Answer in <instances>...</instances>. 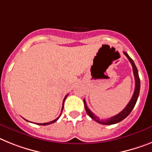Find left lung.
Masks as SVG:
<instances>
[{"mask_svg": "<svg viewBox=\"0 0 152 152\" xmlns=\"http://www.w3.org/2000/svg\"><path fill=\"white\" fill-rule=\"evenodd\" d=\"M124 54L125 56L128 58V59L129 60V61L131 62L132 64V67H133V73H134V80H135V88H134V94H133V96H132V99L130 100V102H128V104H127V106L124 107V109L122 111H121L120 113L118 114V115H115V116L111 117L110 118L106 119V120H100L99 118L98 117L96 116L95 115L92 113L91 111H90L88 106L86 104V102H85V100L84 99V104H85V110H86L87 114L89 115V116L93 120H94L97 122L100 123V124H116V123H118L120 121H121L122 120H124L126 117H128L129 115V114L132 112V109L134 108V105H135L136 102H137V100H138V95H139V91H140V78L139 76H138V69H137V67H136L135 64H134V61L132 60V58L129 57L128 54L126 52H124Z\"/></svg>", "mask_w": 152, "mask_h": 152, "instance_id": "8db88e82", "label": "left lung"}]
</instances>
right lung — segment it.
Here are the masks:
<instances>
[{
  "label": "right lung",
  "mask_w": 152,
  "mask_h": 152,
  "mask_svg": "<svg viewBox=\"0 0 152 152\" xmlns=\"http://www.w3.org/2000/svg\"><path fill=\"white\" fill-rule=\"evenodd\" d=\"M67 96H68V94H67V95H66L65 97H64V101H63V106H62V110H63V107H64V101H65L66 98H67ZM59 118H60V116L58 117V118L55 119V120L52 121H50V122H48V123H43V124H39V125H48V124H52V123L55 122V121H56L58 120V119Z\"/></svg>",
  "instance_id": "right-lung-1"
}]
</instances>
